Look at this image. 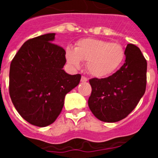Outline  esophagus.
<instances>
[{
    "mask_svg": "<svg viewBox=\"0 0 158 158\" xmlns=\"http://www.w3.org/2000/svg\"><path fill=\"white\" fill-rule=\"evenodd\" d=\"M81 82H86V81H88V78L82 76V77H81Z\"/></svg>",
    "mask_w": 158,
    "mask_h": 158,
    "instance_id": "1",
    "label": "esophagus"
}]
</instances>
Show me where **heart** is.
<instances>
[{
    "instance_id": "heart-1",
    "label": "heart",
    "mask_w": 158,
    "mask_h": 158,
    "mask_svg": "<svg viewBox=\"0 0 158 158\" xmlns=\"http://www.w3.org/2000/svg\"><path fill=\"white\" fill-rule=\"evenodd\" d=\"M67 62L75 69L81 67V61L86 62L89 73L102 77L112 73L119 66L124 58L122 46L107 40L87 38L76 43L74 50L66 47Z\"/></svg>"
}]
</instances>
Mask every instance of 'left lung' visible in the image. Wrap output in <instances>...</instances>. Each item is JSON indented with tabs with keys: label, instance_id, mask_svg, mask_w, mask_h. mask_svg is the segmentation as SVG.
I'll use <instances>...</instances> for the list:
<instances>
[{
	"label": "left lung",
	"instance_id": "1",
	"mask_svg": "<svg viewBox=\"0 0 158 158\" xmlns=\"http://www.w3.org/2000/svg\"><path fill=\"white\" fill-rule=\"evenodd\" d=\"M125 63L108 77L92 78L89 107L96 118L115 123L126 118L139 104L146 87L147 62L140 49L127 44Z\"/></svg>",
	"mask_w": 158,
	"mask_h": 158
}]
</instances>
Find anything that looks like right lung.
I'll return each mask as SVG.
<instances>
[{
  "instance_id": "add662e5",
  "label": "right lung",
  "mask_w": 158,
  "mask_h": 158,
  "mask_svg": "<svg viewBox=\"0 0 158 158\" xmlns=\"http://www.w3.org/2000/svg\"><path fill=\"white\" fill-rule=\"evenodd\" d=\"M54 36L55 33H49L26 41L10 65L12 104L25 120L40 127L56 120L65 95L81 77L62 69L66 62L65 50L53 43Z\"/></svg>"
}]
</instances>
